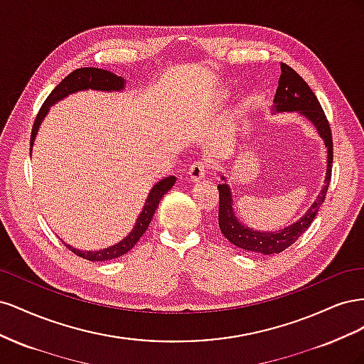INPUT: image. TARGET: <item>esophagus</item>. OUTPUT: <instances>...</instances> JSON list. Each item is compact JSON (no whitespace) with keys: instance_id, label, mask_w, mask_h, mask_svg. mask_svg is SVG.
Instances as JSON below:
<instances>
[{"instance_id":"esophagus-1","label":"esophagus","mask_w":364,"mask_h":364,"mask_svg":"<svg viewBox=\"0 0 364 364\" xmlns=\"http://www.w3.org/2000/svg\"><path fill=\"white\" fill-rule=\"evenodd\" d=\"M209 164L206 161H196L190 165V178L193 181H199L205 178V174L208 173Z\"/></svg>"}]
</instances>
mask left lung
I'll list each match as a JSON object with an SVG mask.
<instances>
[{
  "instance_id": "obj_1",
  "label": "left lung",
  "mask_w": 364,
  "mask_h": 364,
  "mask_svg": "<svg viewBox=\"0 0 364 364\" xmlns=\"http://www.w3.org/2000/svg\"><path fill=\"white\" fill-rule=\"evenodd\" d=\"M273 102L277 111H299L316 126L318 134L325 141V146L328 147V167L323 188L311 208L308 209L302 218H299V222L293 223L289 228H284L278 232H257V230H252L241 225L234 214L232 196H230L229 186L226 183H218V226L222 234L237 247L252 253H262V255L279 253L290 247L311 226L318 208L325 200L333 171V134L331 127H329V121L311 87L306 85L299 74L285 63H281L279 86ZM222 179H225L223 176Z\"/></svg>"
}]
</instances>
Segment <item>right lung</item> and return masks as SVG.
Masks as SVG:
<instances>
[{"label":"right lung","mask_w":364,"mask_h":364,"mask_svg":"<svg viewBox=\"0 0 364 364\" xmlns=\"http://www.w3.org/2000/svg\"><path fill=\"white\" fill-rule=\"evenodd\" d=\"M123 86H124V79H121V77L109 73L106 70H100V68L74 70L71 74L65 77V79L56 87H54L51 94L47 97V100L43 102V105L41 106L35 123H33L30 147L33 146V141H35L41 121L43 119V117L47 115L51 105L62 100V98L67 97L68 94L82 91V90L119 91V90H123ZM174 182H176L174 176H168V178L159 181L155 186H153L149 197H147V202H146L144 208H142V213L139 214V217L136 220L135 228L132 229V232L123 241H119V243H117L115 246H111V247L103 249V250H97V252H83V250H77L68 245H65V246H67L73 253H75L77 257L90 259V261H107V259H114V258L124 255V253H127L132 247L138 243L141 235L146 232L161 199L164 197V194L167 193L174 185Z\"/></svg>","instance_id":"right-lung-1"}]
</instances>
